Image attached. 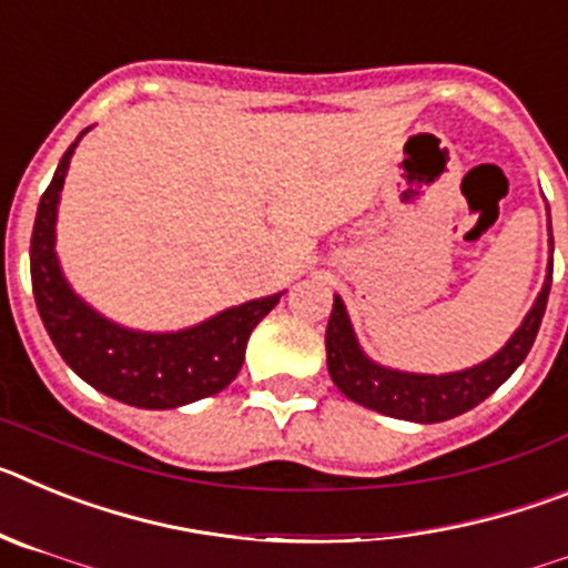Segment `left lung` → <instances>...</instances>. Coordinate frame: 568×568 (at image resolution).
<instances>
[{
  "instance_id": "1",
  "label": "left lung",
  "mask_w": 568,
  "mask_h": 568,
  "mask_svg": "<svg viewBox=\"0 0 568 568\" xmlns=\"http://www.w3.org/2000/svg\"><path fill=\"white\" fill-rule=\"evenodd\" d=\"M555 250V241H551ZM551 287V264L546 284L540 290L535 307L524 318L520 329L509 338V344L498 355H491L484 364L464 369L453 375H413L398 373V369H386V366L373 364L361 353L358 341H355L346 310L341 298L335 295L333 313L327 324V366L329 378L335 381L341 393L355 404L375 409L381 415L400 420H418V424H438L449 420L455 415L469 413L471 406L489 398L506 378H509L524 358L529 355L531 344L538 338L540 321L546 313V301H549Z\"/></svg>"
}]
</instances>
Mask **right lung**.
Returning <instances> with one entry per match:
<instances>
[{
	"instance_id": "1",
	"label": "right lung",
	"mask_w": 568,
	"mask_h": 568,
	"mask_svg": "<svg viewBox=\"0 0 568 568\" xmlns=\"http://www.w3.org/2000/svg\"><path fill=\"white\" fill-rule=\"evenodd\" d=\"M77 142L62 155L30 235V281L39 315L50 341L79 378L99 393L142 409H173L222 393L244 364L247 338L264 315L278 304V295L247 301L224 310L182 333H133L115 327L73 295L59 270L53 250V224L64 173Z\"/></svg>"
}]
</instances>
